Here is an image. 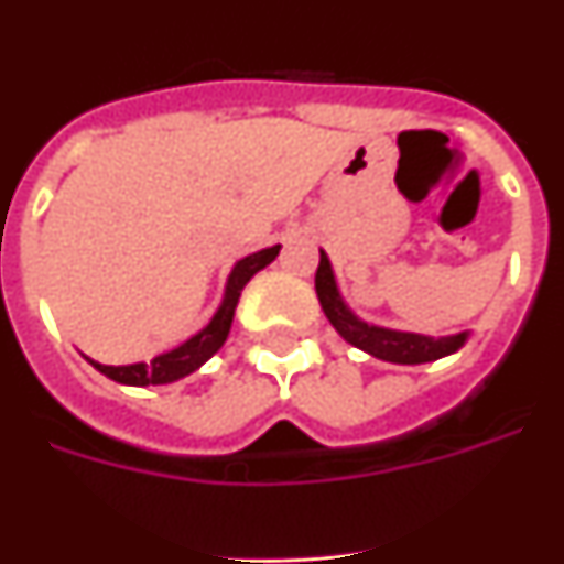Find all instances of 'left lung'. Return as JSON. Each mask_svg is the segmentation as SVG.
<instances>
[{
	"instance_id": "8db88e82",
	"label": "left lung",
	"mask_w": 564,
	"mask_h": 564,
	"mask_svg": "<svg viewBox=\"0 0 564 564\" xmlns=\"http://www.w3.org/2000/svg\"><path fill=\"white\" fill-rule=\"evenodd\" d=\"M318 259L316 271V296L322 302V311L330 318V325L336 327L338 336L344 341H350L358 350L370 352V356L381 358V361L392 364H426L437 361L443 356H452L466 344L468 333H455V336H421V333H406V330H390V327L367 325L356 313L347 307V302L341 299L336 285V276H333V265L325 251Z\"/></svg>"
}]
</instances>
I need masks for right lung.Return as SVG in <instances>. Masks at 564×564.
<instances>
[{
  "instance_id": "obj_1",
  "label": "right lung",
  "mask_w": 564,
  "mask_h": 564,
  "mask_svg": "<svg viewBox=\"0 0 564 564\" xmlns=\"http://www.w3.org/2000/svg\"><path fill=\"white\" fill-rule=\"evenodd\" d=\"M279 248H262L257 253H248L246 259H239L234 271L228 273L226 282V293H223V302L217 307V313L212 316L206 327H203L197 336H192L188 341H183L181 347H174V350L161 352V356H154L152 361H138V364H123V367H109V364H98L93 358H87L98 372H104L107 378L118 383H127V387H152V383H172L177 378L192 376L194 370H200L203 364L214 356V352L220 350L223 344H226L228 330H231L234 322V311H237L239 293L242 288L251 282V276L257 271H262L265 265H271L273 259L279 257Z\"/></svg>"
}]
</instances>
